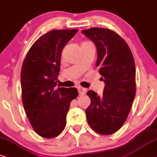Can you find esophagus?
Masks as SVG:
<instances>
[{"mask_svg": "<svg viewBox=\"0 0 157 157\" xmlns=\"http://www.w3.org/2000/svg\"><path fill=\"white\" fill-rule=\"evenodd\" d=\"M78 92L80 95H85L87 92V89L84 88H82V87H79L78 88Z\"/></svg>", "mask_w": 157, "mask_h": 157, "instance_id": "obj_1", "label": "esophagus"}]
</instances>
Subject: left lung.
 Listing matches in <instances>:
<instances>
[{
	"label": "left lung",
	"instance_id": "1",
	"mask_svg": "<svg viewBox=\"0 0 157 157\" xmlns=\"http://www.w3.org/2000/svg\"><path fill=\"white\" fill-rule=\"evenodd\" d=\"M95 43L96 67L105 87L102 96L89 90L90 104L85 110L89 125L101 135L116 132L131 109L136 96V66L127 43L117 33L100 27L82 30Z\"/></svg>",
	"mask_w": 157,
	"mask_h": 157
}]
</instances>
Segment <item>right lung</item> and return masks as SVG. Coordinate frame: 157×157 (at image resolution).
<instances>
[{
    "label": "right lung",
    "instance_id": "right-lung-1",
    "mask_svg": "<svg viewBox=\"0 0 157 157\" xmlns=\"http://www.w3.org/2000/svg\"><path fill=\"white\" fill-rule=\"evenodd\" d=\"M77 31L53 29L45 33L33 43L24 60L23 106L35 132L43 138H54L64 130L70 103L78 96L75 88H56L61 52Z\"/></svg>",
    "mask_w": 157,
    "mask_h": 157
}]
</instances>
